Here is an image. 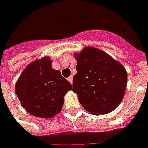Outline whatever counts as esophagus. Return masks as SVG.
I'll use <instances>...</instances> for the list:
<instances>
[{
  "label": "esophagus",
  "mask_w": 148,
  "mask_h": 148,
  "mask_svg": "<svg viewBox=\"0 0 148 148\" xmlns=\"http://www.w3.org/2000/svg\"><path fill=\"white\" fill-rule=\"evenodd\" d=\"M67 81H68L70 83H72V76L68 77V78H67Z\"/></svg>",
  "instance_id": "1"
}]
</instances>
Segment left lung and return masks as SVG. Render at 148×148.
Returning <instances> with one entry per match:
<instances>
[{
	"mask_svg": "<svg viewBox=\"0 0 148 148\" xmlns=\"http://www.w3.org/2000/svg\"><path fill=\"white\" fill-rule=\"evenodd\" d=\"M77 74L72 90L79 102L93 114H105L115 110L124 96L127 72L119 62L93 47L76 54Z\"/></svg>",
	"mask_w": 148,
	"mask_h": 148,
	"instance_id": "left-lung-1",
	"label": "left lung"
}]
</instances>
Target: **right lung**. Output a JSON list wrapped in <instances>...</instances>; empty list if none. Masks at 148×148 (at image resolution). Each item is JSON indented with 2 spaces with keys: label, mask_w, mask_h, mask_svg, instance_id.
Masks as SVG:
<instances>
[{
  "label": "right lung",
  "mask_w": 148,
  "mask_h": 148,
  "mask_svg": "<svg viewBox=\"0 0 148 148\" xmlns=\"http://www.w3.org/2000/svg\"><path fill=\"white\" fill-rule=\"evenodd\" d=\"M45 57L31 62L22 72L15 85V94L30 114L51 118L62 110L63 96L72 89L71 83L51 66Z\"/></svg>",
  "instance_id": "1"
}]
</instances>
